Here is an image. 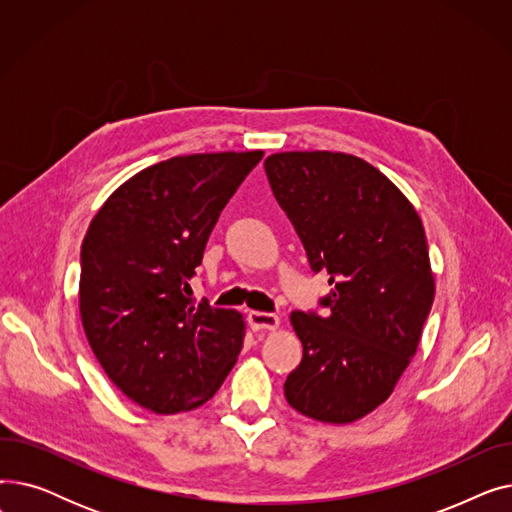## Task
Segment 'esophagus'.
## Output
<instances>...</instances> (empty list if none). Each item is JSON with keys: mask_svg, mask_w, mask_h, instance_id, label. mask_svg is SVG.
<instances>
[{"mask_svg": "<svg viewBox=\"0 0 512 512\" xmlns=\"http://www.w3.org/2000/svg\"><path fill=\"white\" fill-rule=\"evenodd\" d=\"M249 326L253 330H276L280 326V317L265 311H249Z\"/></svg>", "mask_w": 512, "mask_h": 512, "instance_id": "obj_1", "label": "esophagus"}]
</instances>
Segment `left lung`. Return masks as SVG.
I'll return each instance as SVG.
<instances>
[{"instance_id":"obj_1","label":"left lung","mask_w":512,"mask_h":512,"mask_svg":"<svg viewBox=\"0 0 512 512\" xmlns=\"http://www.w3.org/2000/svg\"><path fill=\"white\" fill-rule=\"evenodd\" d=\"M276 201L315 274L328 272L326 317L294 311L301 365L288 405L321 423H353L378 409L417 353L436 294L417 209L378 168L334 151L265 159Z\"/></svg>"}]
</instances>
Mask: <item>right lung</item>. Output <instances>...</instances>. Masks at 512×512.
Returning a JSON list of instances; mask_svg holds the SVG:
<instances>
[{"instance_id": "right-lung-1", "label": "right lung", "mask_w": 512, "mask_h": 512, "mask_svg": "<svg viewBox=\"0 0 512 512\" xmlns=\"http://www.w3.org/2000/svg\"><path fill=\"white\" fill-rule=\"evenodd\" d=\"M263 151L178 155L107 197L80 249L78 309L118 390L157 415L191 411L220 390L245 340L234 309L195 303L207 238Z\"/></svg>"}]
</instances>
